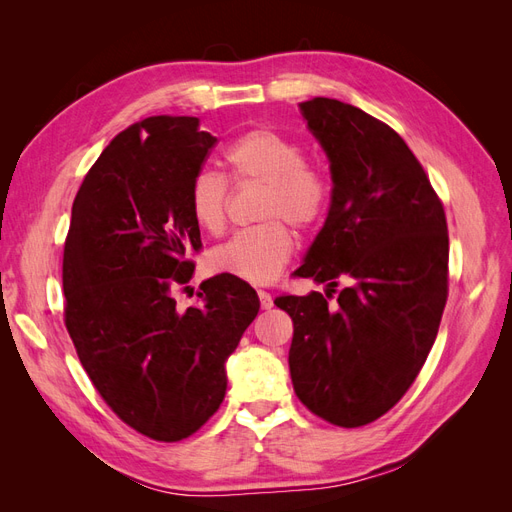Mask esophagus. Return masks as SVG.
Returning a JSON list of instances; mask_svg holds the SVG:
<instances>
[{
	"label": "esophagus",
	"instance_id": "34e87169",
	"mask_svg": "<svg viewBox=\"0 0 512 512\" xmlns=\"http://www.w3.org/2000/svg\"><path fill=\"white\" fill-rule=\"evenodd\" d=\"M258 299H260V307L262 309H271L273 307V297L267 290H258Z\"/></svg>",
	"mask_w": 512,
	"mask_h": 512
}]
</instances>
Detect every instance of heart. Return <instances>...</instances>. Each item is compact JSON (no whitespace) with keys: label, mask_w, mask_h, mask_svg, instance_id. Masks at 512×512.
Listing matches in <instances>:
<instances>
[{"label":"heart","mask_w":512,"mask_h":512,"mask_svg":"<svg viewBox=\"0 0 512 512\" xmlns=\"http://www.w3.org/2000/svg\"><path fill=\"white\" fill-rule=\"evenodd\" d=\"M305 158L299 141L271 128H254L226 147L230 179L237 185H262L256 213L262 222L237 232L211 254L215 271L247 284H271L294 252V235L283 222L312 232L327 218L329 177ZM188 203L194 222L220 237L228 222V181L213 170H200L190 183Z\"/></svg>","instance_id":"heart-1"}]
</instances>
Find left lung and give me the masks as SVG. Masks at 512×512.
<instances>
[{"mask_svg": "<svg viewBox=\"0 0 512 512\" xmlns=\"http://www.w3.org/2000/svg\"><path fill=\"white\" fill-rule=\"evenodd\" d=\"M301 113L329 156L333 194L294 275L327 284V294H282L275 305L294 324V393L350 429L406 395L436 342L448 297L446 215L421 162L384 121L331 98L307 100ZM342 279L351 284L337 291Z\"/></svg>", "mask_w": 512, "mask_h": 512, "instance_id": "1", "label": "left lung"}]
</instances>
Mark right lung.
I'll return each mask as SVG.
<instances>
[{
  "label": "right lung",
  "mask_w": 512,
  "mask_h": 512,
  "mask_svg": "<svg viewBox=\"0 0 512 512\" xmlns=\"http://www.w3.org/2000/svg\"><path fill=\"white\" fill-rule=\"evenodd\" d=\"M198 117H147L119 132L74 198L64 245V322L96 391L158 442L192 436L226 395L224 363L258 314L256 290L220 273L177 307L200 228L188 203L218 138Z\"/></svg>",
  "instance_id": "add662e5"
}]
</instances>
